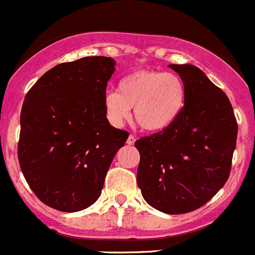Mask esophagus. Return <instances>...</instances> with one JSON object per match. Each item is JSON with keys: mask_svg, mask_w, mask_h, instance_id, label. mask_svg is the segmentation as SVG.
<instances>
[{"mask_svg": "<svg viewBox=\"0 0 255 255\" xmlns=\"http://www.w3.org/2000/svg\"><path fill=\"white\" fill-rule=\"evenodd\" d=\"M134 142H135V137L133 134H130L129 137H128V139H127V144L128 145H133V144H134Z\"/></svg>", "mask_w": 255, "mask_h": 255, "instance_id": "obj_1", "label": "esophagus"}]
</instances>
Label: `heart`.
Segmentation results:
<instances>
[{
    "label": "heart",
    "mask_w": 255,
    "mask_h": 255,
    "mask_svg": "<svg viewBox=\"0 0 255 255\" xmlns=\"http://www.w3.org/2000/svg\"><path fill=\"white\" fill-rule=\"evenodd\" d=\"M187 90L179 76L162 71H135L122 78L118 91L105 95V110L112 125L122 126L133 108L134 122L147 132L167 129L182 115Z\"/></svg>",
    "instance_id": "heart-1"
}]
</instances>
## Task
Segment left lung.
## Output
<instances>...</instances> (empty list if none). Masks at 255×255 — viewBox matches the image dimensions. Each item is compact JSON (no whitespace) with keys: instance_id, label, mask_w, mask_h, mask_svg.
I'll use <instances>...</instances> for the list:
<instances>
[{"instance_id":"1","label":"left lung","mask_w":255,"mask_h":255,"mask_svg":"<svg viewBox=\"0 0 255 255\" xmlns=\"http://www.w3.org/2000/svg\"><path fill=\"white\" fill-rule=\"evenodd\" d=\"M187 90V102L167 129L135 140L137 184L149 206L167 214L196 211L226 184L238 125L231 101L203 71L169 65Z\"/></svg>"}]
</instances>
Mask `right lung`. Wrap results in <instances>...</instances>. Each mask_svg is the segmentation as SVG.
<instances>
[{
  "label": "right lung",
  "mask_w": 255,
  "mask_h": 255,
  "mask_svg": "<svg viewBox=\"0 0 255 255\" xmlns=\"http://www.w3.org/2000/svg\"><path fill=\"white\" fill-rule=\"evenodd\" d=\"M111 57H83L47 71L27 92L21 111L18 162L37 198L61 212L88 208L129 133L106 117Z\"/></svg>",
  "instance_id": "right-lung-1"
}]
</instances>
